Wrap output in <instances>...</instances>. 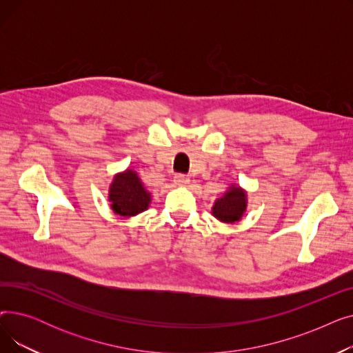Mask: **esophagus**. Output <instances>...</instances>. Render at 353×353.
Wrapping results in <instances>:
<instances>
[{"label": "esophagus", "mask_w": 353, "mask_h": 353, "mask_svg": "<svg viewBox=\"0 0 353 353\" xmlns=\"http://www.w3.org/2000/svg\"><path fill=\"white\" fill-rule=\"evenodd\" d=\"M173 181H174V184H177V186H188V184L190 183V179L184 174H176Z\"/></svg>", "instance_id": "1"}]
</instances>
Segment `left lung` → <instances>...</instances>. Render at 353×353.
I'll use <instances>...</instances> for the list:
<instances>
[{
  "label": "left lung",
  "mask_w": 353,
  "mask_h": 353,
  "mask_svg": "<svg viewBox=\"0 0 353 353\" xmlns=\"http://www.w3.org/2000/svg\"><path fill=\"white\" fill-rule=\"evenodd\" d=\"M248 209V192L239 184H230L223 196L219 197L212 208V214L221 223H236L242 220Z\"/></svg>",
  "instance_id": "obj_1"
}]
</instances>
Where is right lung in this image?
Returning <instances> with one entry per match:
<instances>
[{
  "label": "right lung",
  "instance_id": "obj_1",
  "mask_svg": "<svg viewBox=\"0 0 353 353\" xmlns=\"http://www.w3.org/2000/svg\"><path fill=\"white\" fill-rule=\"evenodd\" d=\"M110 208L121 217H133L150 208L152 193L144 186L137 172L125 169L114 174L108 188Z\"/></svg>",
  "mask_w": 353,
  "mask_h": 353
}]
</instances>
